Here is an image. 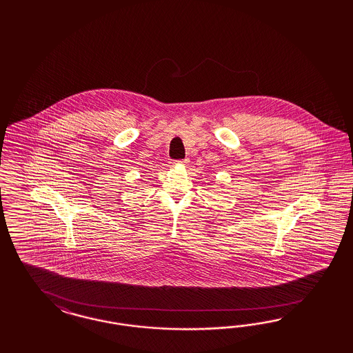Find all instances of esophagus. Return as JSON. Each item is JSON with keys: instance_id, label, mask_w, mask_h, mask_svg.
I'll return each mask as SVG.
<instances>
[{"instance_id": "obj_1", "label": "esophagus", "mask_w": 353, "mask_h": 353, "mask_svg": "<svg viewBox=\"0 0 353 353\" xmlns=\"http://www.w3.org/2000/svg\"><path fill=\"white\" fill-rule=\"evenodd\" d=\"M186 163H188V159H185V161H176V163H173L172 165H173V167H177V165H182V164H186Z\"/></svg>"}]
</instances>
